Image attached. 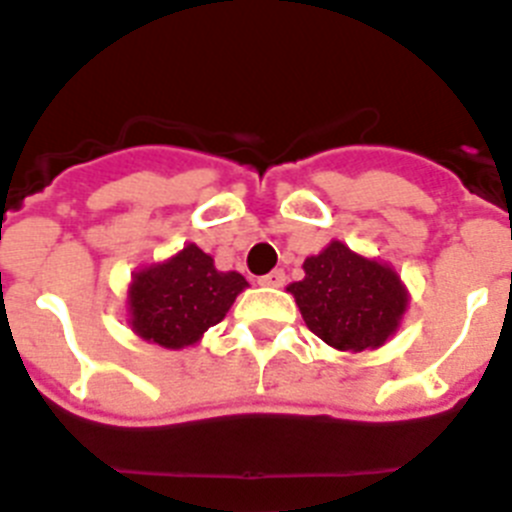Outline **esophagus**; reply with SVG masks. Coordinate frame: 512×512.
<instances>
[{
  "instance_id": "34e87169",
  "label": "esophagus",
  "mask_w": 512,
  "mask_h": 512,
  "mask_svg": "<svg viewBox=\"0 0 512 512\" xmlns=\"http://www.w3.org/2000/svg\"><path fill=\"white\" fill-rule=\"evenodd\" d=\"M285 272H282V269H274V272H269V274H264V277L259 279V285H264V287H282L285 285Z\"/></svg>"
}]
</instances>
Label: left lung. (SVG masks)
Listing matches in <instances>:
<instances>
[{
  "label": "left lung",
  "instance_id": "8db88e82",
  "mask_svg": "<svg viewBox=\"0 0 512 512\" xmlns=\"http://www.w3.org/2000/svg\"><path fill=\"white\" fill-rule=\"evenodd\" d=\"M305 277L287 292L318 339L342 352H365L396 334L409 295L388 264L365 259L342 240H331L303 264Z\"/></svg>",
  "mask_w": 512,
  "mask_h": 512
}]
</instances>
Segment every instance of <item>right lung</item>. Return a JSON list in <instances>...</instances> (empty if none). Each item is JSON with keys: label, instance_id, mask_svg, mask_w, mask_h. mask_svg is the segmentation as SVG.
Here are the masks:
<instances>
[{"label": "right lung", "instance_id": "right-lung-1", "mask_svg": "<svg viewBox=\"0 0 512 512\" xmlns=\"http://www.w3.org/2000/svg\"><path fill=\"white\" fill-rule=\"evenodd\" d=\"M246 287L243 274L217 272L212 256L189 243L168 261L134 272L126 298L129 326L144 342L183 349L220 323Z\"/></svg>", "mask_w": 512, "mask_h": 512}]
</instances>
